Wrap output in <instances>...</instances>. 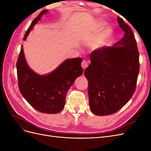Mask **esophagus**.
Here are the masks:
<instances>
[{
  "label": "esophagus",
  "instance_id": "esophagus-1",
  "mask_svg": "<svg viewBox=\"0 0 151 151\" xmlns=\"http://www.w3.org/2000/svg\"><path fill=\"white\" fill-rule=\"evenodd\" d=\"M81 66H82V67H83V69L84 70V69H86V68L88 67V62H87L86 60H84L83 62H82V63H81Z\"/></svg>",
  "mask_w": 151,
  "mask_h": 151
}]
</instances>
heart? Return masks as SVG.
Wrapping results in <instances>:
<instances>
[{"instance_id":"b5f03b06","label":"heart","mask_w":151,"mask_h":151,"mask_svg":"<svg viewBox=\"0 0 151 151\" xmlns=\"http://www.w3.org/2000/svg\"><path fill=\"white\" fill-rule=\"evenodd\" d=\"M104 24L103 22H99L98 23L97 26V29H101ZM111 34V30L109 29H105L103 32H102V33L97 38H96V40L94 41L92 43V47L94 48H99V47H101V45H104L105 42H106V40L109 38V36H110Z\"/></svg>"}]
</instances>
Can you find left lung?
<instances>
[{
    "label": "left lung",
    "mask_w": 151,
    "mask_h": 151,
    "mask_svg": "<svg viewBox=\"0 0 151 151\" xmlns=\"http://www.w3.org/2000/svg\"><path fill=\"white\" fill-rule=\"evenodd\" d=\"M118 22L124 36L112 47L90 54L84 76L88 81L89 106L94 115H111L127 103L135 93L139 73V53L130 27L121 17Z\"/></svg>",
    "instance_id": "1"
}]
</instances>
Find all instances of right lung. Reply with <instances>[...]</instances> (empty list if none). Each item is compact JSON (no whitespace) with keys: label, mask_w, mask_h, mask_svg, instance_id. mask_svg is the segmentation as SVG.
Instances as JSON below:
<instances>
[{"label":"right lung","mask_w":151,"mask_h":151,"mask_svg":"<svg viewBox=\"0 0 151 151\" xmlns=\"http://www.w3.org/2000/svg\"><path fill=\"white\" fill-rule=\"evenodd\" d=\"M47 11H42L32 21L23 40ZM82 61L81 58L67 59L51 73L40 76L30 69L27 64L21 46L16 63L20 93L31 106L40 112L48 114L60 112L64 108L68 90L77 77L83 74Z\"/></svg>","instance_id":"right-lung-1"}]
</instances>
